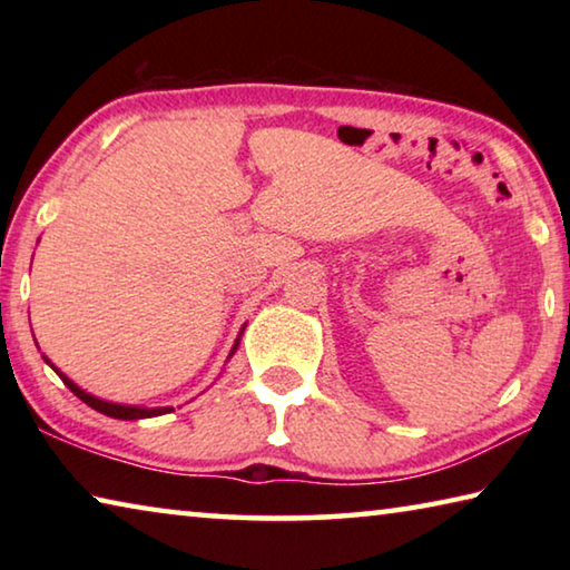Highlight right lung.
I'll use <instances>...</instances> for the list:
<instances>
[{"instance_id": "1", "label": "right lung", "mask_w": 570, "mask_h": 570, "mask_svg": "<svg viewBox=\"0 0 570 570\" xmlns=\"http://www.w3.org/2000/svg\"><path fill=\"white\" fill-rule=\"evenodd\" d=\"M236 346H238V342L234 344V352H236ZM234 352H230V354H234ZM52 370H55V366H52ZM55 372L60 374V380H62V382L67 384V387H70L85 404H90L92 410L108 414V417H115V420H142V417H158V414L173 412V407H153V410H148V407H130V404H115V402L98 400V397H92V394L82 392L80 387H77L75 382L67 380L60 370H55Z\"/></svg>"}]
</instances>
